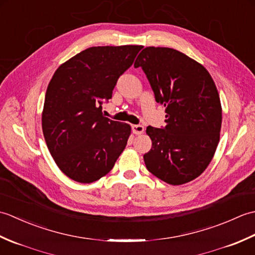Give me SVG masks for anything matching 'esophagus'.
<instances>
[{
	"label": "esophagus",
	"mask_w": 255,
	"mask_h": 255,
	"mask_svg": "<svg viewBox=\"0 0 255 255\" xmlns=\"http://www.w3.org/2000/svg\"><path fill=\"white\" fill-rule=\"evenodd\" d=\"M132 131L134 134H141L144 131V127L142 126V125H133Z\"/></svg>",
	"instance_id": "1"
}]
</instances>
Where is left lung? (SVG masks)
I'll use <instances>...</instances> for the list:
<instances>
[{"mask_svg":"<svg viewBox=\"0 0 255 255\" xmlns=\"http://www.w3.org/2000/svg\"><path fill=\"white\" fill-rule=\"evenodd\" d=\"M139 67L166 113L165 127L145 130L152 140L145 166L171 185L191 182L206 170L219 142L223 111L214 80L202 64L172 48H144L134 62Z\"/></svg>","mask_w":255,"mask_h":255,"instance_id":"8db88e82","label":"left lung"}]
</instances>
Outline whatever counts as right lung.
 <instances>
[{"mask_svg": "<svg viewBox=\"0 0 255 255\" xmlns=\"http://www.w3.org/2000/svg\"><path fill=\"white\" fill-rule=\"evenodd\" d=\"M141 48H88L62 63L48 84L42 132L56 164L71 180H100L126 147L131 127L105 117L102 104Z\"/></svg>", "mask_w": 255, "mask_h": 255, "instance_id": "add662e5", "label": "right lung"}]
</instances>
